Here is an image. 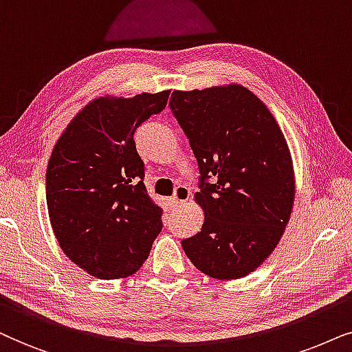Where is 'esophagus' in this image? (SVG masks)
<instances>
[{
    "label": "esophagus",
    "mask_w": 352,
    "mask_h": 352,
    "mask_svg": "<svg viewBox=\"0 0 352 352\" xmlns=\"http://www.w3.org/2000/svg\"><path fill=\"white\" fill-rule=\"evenodd\" d=\"M190 198V190L186 188V186H177L175 188V193L170 199H168V204H170V208H179L180 204H184L185 201H188Z\"/></svg>",
    "instance_id": "34e87169"
}]
</instances>
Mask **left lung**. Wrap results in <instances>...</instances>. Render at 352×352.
Returning <instances> with one entry per match:
<instances>
[{
    "instance_id": "left-lung-1",
    "label": "left lung",
    "mask_w": 352,
    "mask_h": 352,
    "mask_svg": "<svg viewBox=\"0 0 352 352\" xmlns=\"http://www.w3.org/2000/svg\"><path fill=\"white\" fill-rule=\"evenodd\" d=\"M172 114L199 167L201 232L182 241L196 269L219 280L254 272L278 245L294 203V172L277 120L241 85L173 91Z\"/></svg>"
}]
</instances>
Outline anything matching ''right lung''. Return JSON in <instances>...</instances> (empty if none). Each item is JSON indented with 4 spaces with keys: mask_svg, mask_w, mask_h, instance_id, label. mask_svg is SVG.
I'll return each mask as SVG.
<instances>
[{
    "mask_svg": "<svg viewBox=\"0 0 352 352\" xmlns=\"http://www.w3.org/2000/svg\"><path fill=\"white\" fill-rule=\"evenodd\" d=\"M170 91L98 98L70 120L51 153L46 204L64 254L96 278H124L162 230L133 135Z\"/></svg>",
    "mask_w": 352,
    "mask_h": 352,
    "instance_id": "1",
    "label": "right lung"
}]
</instances>
